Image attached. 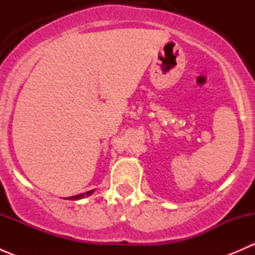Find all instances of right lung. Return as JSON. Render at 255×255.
I'll list each match as a JSON object with an SVG mask.
<instances>
[{
  "mask_svg": "<svg viewBox=\"0 0 255 255\" xmlns=\"http://www.w3.org/2000/svg\"><path fill=\"white\" fill-rule=\"evenodd\" d=\"M94 191H95V190H90V191L85 192V194H79V195H75V196L68 197V199H69V200H81V199H84V197L90 196V195H91V194H94ZM68 199H66V200H68Z\"/></svg>",
  "mask_w": 255,
  "mask_h": 255,
  "instance_id": "obj_1",
  "label": "right lung"
}]
</instances>
